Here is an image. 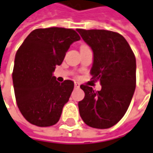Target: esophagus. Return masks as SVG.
I'll use <instances>...</instances> for the list:
<instances>
[{"mask_svg":"<svg viewBox=\"0 0 153 153\" xmlns=\"http://www.w3.org/2000/svg\"><path fill=\"white\" fill-rule=\"evenodd\" d=\"M74 87H75V88H79V84L75 82V83H74Z\"/></svg>","mask_w":153,"mask_h":153,"instance_id":"34e87169","label":"esophagus"}]
</instances>
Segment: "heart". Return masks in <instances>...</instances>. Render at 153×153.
<instances>
[{"instance_id": "b5f03b06", "label": "heart", "mask_w": 153, "mask_h": 153, "mask_svg": "<svg viewBox=\"0 0 153 153\" xmlns=\"http://www.w3.org/2000/svg\"><path fill=\"white\" fill-rule=\"evenodd\" d=\"M82 47H84V46H82Z\"/></svg>"}]
</instances>
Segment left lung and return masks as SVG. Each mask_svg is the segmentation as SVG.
<instances>
[{
	"label": "left lung",
	"mask_w": 153,
	"mask_h": 153,
	"mask_svg": "<svg viewBox=\"0 0 153 153\" xmlns=\"http://www.w3.org/2000/svg\"><path fill=\"white\" fill-rule=\"evenodd\" d=\"M92 48V79L100 82L94 91L81 85L85 98L79 102L82 120L90 127L107 129L119 122L131 104L136 89V58L128 42L118 33L98 29H77Z\"/></svg>",
	"instance_id": "left-lung-1"
}]
</instances>
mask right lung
I'll return each mask as SVG.
<instances>
[{
  "mask_svg": "<svg viewBox=\"0 0 153 153\" xmlns=\"http://www.w3.org/2000/svg\"><path fill=\"white\" fill-rule=\"evenodd\" d=\"M79 39L73 29L38 28L18 48L12 73L14 92L20 111L31 124L46 127L59 120L74 84L68 79L60 84L53 73Z\"/></svg>",
  "mask_w": 153,
  "mask_h": 153,
  "instance_id": "1",
  "label": "right lung"
}]
</instances>
